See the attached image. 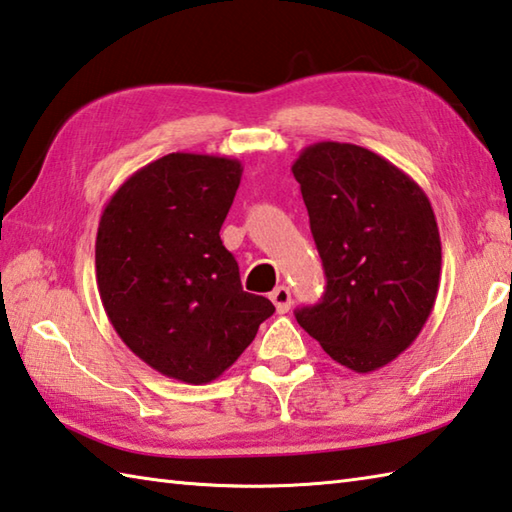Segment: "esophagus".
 <instances>
[{
	"instance_id": "obj_1",
	"label": "esophagus",
	"mask_w": 512,
	"mask_h": 512,
	"mask_svg": "<svg viewBox=\"0 0 512 512\" xmlns=\"http://www.w3.org/2000/svg\"><path fill=\"white\" fill-rule=\"evenodd\" d=\"M270 302L275 304L277 313H288L290 306H293V297H290V288L288 286H277L273 293H270Z\"/></svg>"
}]
</instances>
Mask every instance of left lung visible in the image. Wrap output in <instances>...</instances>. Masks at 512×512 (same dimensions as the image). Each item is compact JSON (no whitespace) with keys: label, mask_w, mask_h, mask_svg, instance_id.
I'll use <instances>...</instances> for the list:
<instances>
[{"label":"left lung","mask_w":512,"mask_h":512,"mask_svg":"<svg viewBox=\"0 0 512 512\" xmlns=\"http://www.w3.org/2000/svg\"><path fill=\"white\" fill-rule=\"evenodd\" d=\"M322 257L326 293L295 317L355 373L393 362L422 333L442 275V242L413 177L364 146L317 142L290 166Z\"/></svg>","instance_id":"obj_1"}]
</instances>
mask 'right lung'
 <instances>
[{"label": "right lung", "instance_id": "add662e5", "mask_svg": "<svg viewBox=\"0 0 512 512\" xmlns=\"http://www.w3.org/2000/svg\"><path fill=\"white\" fill-rule=\"evenodd\" d=\"M242 170L230 157L170 153L130 175L99 217L97 288L110 324L177 382H213L275 313L242 288L219 237Z\"/></svg>", "mask_w": 512, "mask_h": 512}]
</instances>
